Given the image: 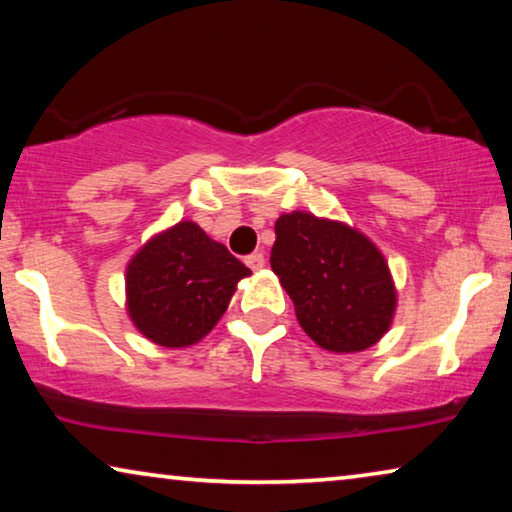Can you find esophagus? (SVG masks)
<instances>
[{
	"label": "esophagus",
	"mask_w": 512,
	"mask_h": 512,
	"mask_svg": "<svg viewBox=\"0 0 512 512\" xmlns=\"http://www.w3.org/2000/svg\"><path fill=\"white\" fill-rule=\"evenodd\" d=\"M246 264L248 268H253V271H259V268H264V253L262 250H255L253 255L246 257Z\"/></svg>",
	"instance_id": "obj_1"
}]
</instances>
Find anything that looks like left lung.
I'll use <instances>...</instances> for the list:
<instances>
[{
  "label": "left lung",
  "instance_id": "1",
  "mask_svg": "<svg viewBox=\"0 0 512 512\" xmlns=\"http://www.w3.org/2000/svg\"><path fill=\"white\" fill-rule=\"evenodd\" d=\"M271 268L309 339L329 352H361L388 332L397 296L384 255L359 230L309 212L275 221Z\"/></svg>",
  "mask_w": 512,
  "mask_h": 512
}]
</instances>
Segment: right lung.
<instances>
[{
	"label": "right lung",
	"mask_w": 512,
	"mask_h": 512,
	"mask_svg": "<svg viewBox=\"0 0 512 512\" xmlns=\"http://www.w3.org/2000/svg\"><path fill=\"white\" fill-rule=\"evenodd\" d=\"M250 268L192 221H180L140 248L126 268L128 316L146 339L187 348L219 323Z\"/></svg>",
	"instance_id": "add662e5"
}]
</instances>
